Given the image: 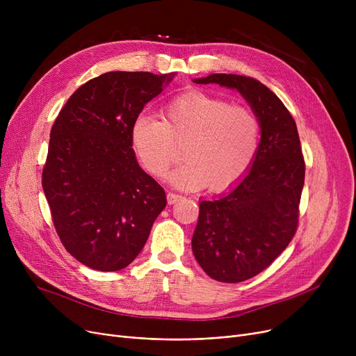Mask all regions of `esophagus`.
I'll return each instance as SVG.
<instances>
[{
  "mask_svg": "<svg viewBox=\"0 0 356 356\" xmlns=\"http://www.w3.org/2000/svg\"><path fill=\"white\" fill-rule=\"evenodd\" d=\"M181 197H183V196H180V195H176V193H173V192H168V193H167V203H168V204H175V203L179 202Z\"/></svg>",
  "mask_w": 356,
  "mask_h": 356,
  "instance_id": "34e87169",
  "label": "esophagus"
}]
</instances>
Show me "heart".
I'll list each match as a JSON object with an SVG mask.
<instances>
[{
	"label": "heart",
	"mask_w": 356,
	"mask_h": 356,
	"mask_svg": "<svg viewBox=\"0 0 356 356\" xmlns=\"http://www.w3.org/2000/svg\"><path fill=\"white\" fill-rule=\"evenodd\" d=\"M261 124L255 112L207 92L191 90L168 101L161 120L140 114L131 125V141L145 168L164 177L184 144V163L172 173L179 188L213 193L231 191L257 157Z\"/></svg>",
	"instance_id": "b5f03b06"
}]
</instances>
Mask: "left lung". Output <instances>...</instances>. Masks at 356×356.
I'll list each match as a JSON object with an SVG mask.
<instances>
[{"instance_id":"left-lung-1","label":"left lung","mask_w":356,"mask_h":356,"mask_svg":"<svg viewBox=\"0 0 356 356\" xmlns=\"http://www.w3.org/2000/svg\"><path fill=\"white\" fill-rule=\"evenodd\" d=\"M196 83L236 89L261 124L251 170L218 200H202L192 238L203 271L222 283H241L264 271L293 239L306 164L296 121L273 90L241 74L213 73Z\"/></svg>"}]
</instances>
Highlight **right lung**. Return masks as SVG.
Returning a JSON list of instances; mask_svg holds the SVG:
<instances>
[{"instance_id": "right-lung-1", "label": "right lung", "mask_w": 356, "mask_h": 356, "mask_svg": "<svg viewBox=\"0 0 356 356\" xmlns=\"http://www.w3.org/2000/svg\"><path fill=\"white\" fill-rule=\"evenodd\" d=\"M172 74L108 72L73 92L50 131L42 184L66 251L118 271L145 245L165 193L136 160L131 125Z\"/></svg>"}]
</instances>
